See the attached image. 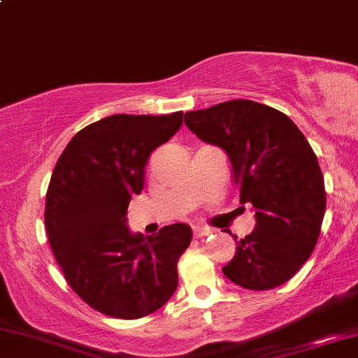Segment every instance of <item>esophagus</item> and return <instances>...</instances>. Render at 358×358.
<instances>
[{
  "mask_svg": "<svg viewBox=\"0 0 358 358\" xmlns=\"http://www.w3.org/2000/svg\"><path fill=\"white\" fill-rule=\"evenodd\" d=\"M213 234V231L210 229H204V227H194V237L196 239H202V237H207Z\"/></svg>",
  "mask_w": 358,
  "mask_h": 358,
  "instance_id": "esophagus-1",
  "label": "esophagus"
}]
</instances>
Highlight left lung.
<instances>
[{
  "label": "left lung",
  "mask_w": 358,
  "mask_h": 358,
  "mask_svg": "<svg viewBox=\"0 0 358 358\" xmlns=\"http://www.w3.org/2000/svg\"><path fill=\"white\" fill-rule=\"evenodd\" d=\"M186 124L229 154L241 204L255 207L257 226L224 275L249 290L285 284L314 252L327 206L314 149L289 116L249 99L189 111Z\"/></svg>",
  "instance_id": "1"
}]
</instances>
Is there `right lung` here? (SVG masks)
I'll return each instance as SVG.
<instances>
[{"label":"right lung","mask_w":358,"mask_h":358,"mask_svg":"<svg viewBox=\"0 0 358 358\" xmlns=\"http://www.w3.org/2000/svg\"><path fill=\"white\" fill-rule=\"evenodd\" d=\"M182 116L114 114L79 131L57 159L44 209L48 239L66 282L101 314L141 319L178 289L191 227L132 236L126 214L144 187L149 156L179 131Z\"/></svg>","instance_id":"right-lung-1"}]
</instances>
